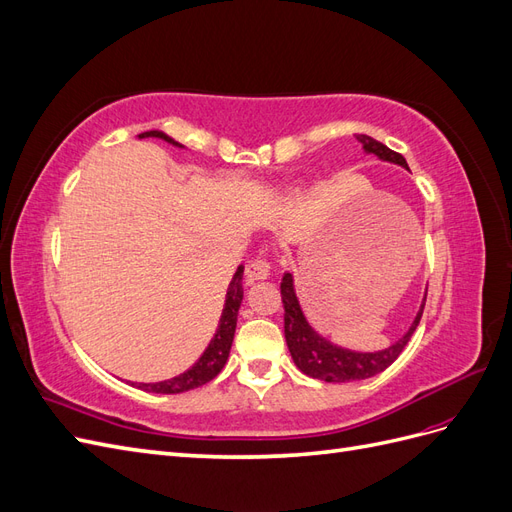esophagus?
Instances as JSON below:
<instances>
[{
	"label": "esophagus",
	"instance_id": "34e87169",
	"mask_svg": "<svg viewBox=\"0 0 512 512\" xmlns=\"http://www.w3.org/2000/svg\"><path fill=\"white\" fill-rule=\"evenodd\" d=\"M245 277H247V282H250V284L267 280V277H269V265H267L265 260H252V262H247Z\"/></svg>",
	"mask_w": 512,
	"mask_h": 512
}]
</instances>
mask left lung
I'll return each mask as SVG.
<instances>
[{
	"instance_id": "8db88e82",
	"label": "left lung",
	"mask_w": 512,
	"mask_h": 512,
	"mask_svg": "<svg viewBox=\"0 0 512 512\" xmlns=\"http://www.w3.org/2000/svg\"><path fill=\"white\" fill-rule=\"evenodd\" d=\"M356 141L363 145L365 153H374V156L380 158L382 162H391L410 170L404 156H399V153L378 143L376 138H371L367 134H356ZM280 288H282V303H284V335H286V344H288L292 361L305 376L322 380V382L367 380L371 376L380 374V371H384L389 365H393L397 356L401 354V350H404L406 344L410 342L418 322H421L425 299H427V292H425L421 309L416 312L410 329L404 333V337H399L393 346L378 352H356V350L335 346L327 337H322L312 324H309L301 307V301L297 297L292 273H284Z\"/></svg>"
}]
</instances>
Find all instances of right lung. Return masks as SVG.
I'll return each instance as SVG.
<instances>
[{
  "label": "right lung",
  "instance_id": "right-lung-1",
  "mask_svg": "<svg viewBox=\"0 0 512 512\" xmlns=\"http://www.w3.org/2000/svg\"><path fill=\"white\" fill-rule=\"evenodd\" d=\"M138 138H160V141H164L168 145L185 149L181 143L175 141V138H170L168 134H164L160 130L143 132V134H138ZM241 280H243V265H239L235 275H232V280H230L228 290H226V301H224V309H222V316H220V322H218V329H215L205 352L198 356V361L188 371H183V374H179L175 378L162 380V382H141V384H136V389L147 391V393L175 395V393L192 391V389H196V386H203V384H207L209 380H213L215 376L220 374V371L226 365V361H228L232 339H235L237 316H239V307H241V301H243Z\"/></svg>",
  "mask_w": 512,
  "mask_h": 512
}]
</instances>
